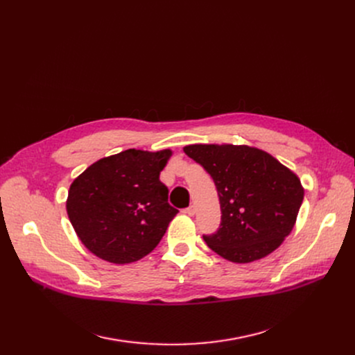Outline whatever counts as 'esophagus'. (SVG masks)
<instances>
[{
  "mask_svg": "<svg viewBox=\"0 0 355 355\" xmlns=\"http://www.w3.org/2000/svg\"><path fill=\"white\" fill-rule=\"evenodd\" d=\"M184 213H185V214H189V216H194L196 209H194V206H190V207H187V209L184 210Z\"/></svg>",
  "mask_w": 355,
  "mask_h": 355,
  "instance_id": "obj_1",
  "label": "esophagus"
}]
</instances>
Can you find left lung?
<instances>
[{
	"instance_id": "8db88e82",
	"label": "left lung",
	"mask_w": 355,
	"mask_h": 355,
	"mask_svg": "<svg viewBox=\"0 0 355 355\" xmlns=\"http://www.w3.org/2000/svg\"><path fill=\"white\" fill-rule=\"evenodd\" d=\"M184 153L213 178L220 227L207 246L234 263L262 259L292 232L304 200L300 178L270 154L248 145H189Z\"/></svg>"
}]
</instances>
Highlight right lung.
I'll return each mask as SVG.
<instances>
[{
    "label": "right lung",
    "instance_id": "right-lung-1",
    "mask_svg": "<svg viewBox=\"0 0 355 355\" xmlns=\"http://www.w3.org/2000/svg\"><path fill=\"white\" fill-rule=\"evenodd\" d=\"M170 157V149H126L92 164L71 182L67 216L93 254L125 265L157 248L178 213L159 181Z\"/></svg>",
    "mask_w": 355,
    "mask_h": 355
}]
</instances>
